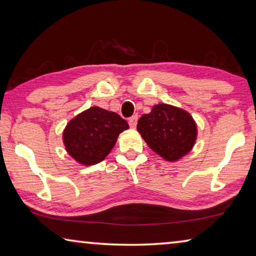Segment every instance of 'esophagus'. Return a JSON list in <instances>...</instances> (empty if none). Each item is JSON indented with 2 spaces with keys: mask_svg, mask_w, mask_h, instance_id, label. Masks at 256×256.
Returning a JSON list of instances; mask_svg holds the SVG:
<instances>
[{
  "mask_svg": "<svg viewBox=\"0 0 256 256\" xmlns=\"http://www.w3.org/2000/svg\"><path fill=\"white\" fill-rule=\"evenodd\" d=\"M136 124H138V115H134L128 120V125H130V128H136Z\"/></svg>",
  "mask_w": 256,
  "mask_h": 256,
  "instance_id": "1",
  "label": "esophagus"
}]
</instances>
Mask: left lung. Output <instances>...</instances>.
<instances>
[{
  "mask_svg": "<svg viewBox=\"0 0 256 256\" xmlns=\"http://www.w3.org/2000/svg\"><path fill=\"white\" fill-rule=\"evenodd\" d=\"M136 128L146 144L167 162H177L188 154L198 136L190 112L167 104L154 105L149 114L142 115Z\"/></svg>",
  "mask_w": 256,
  "mask_h": 256,
  "instance_id": "left-lung-1",
  "label": "left lung"
}]
</instances>
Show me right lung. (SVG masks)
<instances>
[{
	"label": "right lung",
	"instance_id": "right-lung-1",
	"mask_svg": "<svg viewBox=\"0 0 256 256\" xmlns=\"http://www.w3.org/2000/svg\"><path fill=\"white\" fill-rule=\"evenodd\" d=\"M128 128V122L118 114L94 106L68 123L63 142L73 159L84 166H92L107 157L120 133Z\"/></svg>",
	"mask_w": 256,
	"mask_h": 256
}]
</instances>
